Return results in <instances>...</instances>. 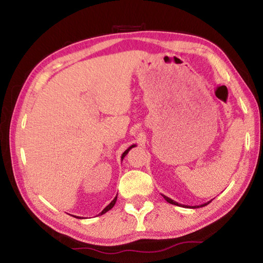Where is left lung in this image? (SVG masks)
Here are the masks:
<instances>
[{"mask_svg": "<svg viewBox=\"0 0 263 263\" xmlns=\"http://www.w3.org/2000/svg\"><path fill=\"white\" fill-rule=\"evenodd\" d=\"M163 196V198L166 199V201L168 202V203H171V204H174V205H177V206H181L182 204H180V203H177V202H175V201H173L172 198H169V197H167V196H164V195H162ZM211 202V201H210ZM210 202H206V203H204V204H201V205H197V206H186V205H182V206H185V208H193V209H196V208H202V206H205V205H208L209 203Z\"/></svg>", "mask_w": 263, "mask_h": 263, "instance_id": "1", "label": "left lung"}]
</instances>
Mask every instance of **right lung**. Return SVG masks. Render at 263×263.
<instances>
[{"label":"right lung","mask_w":263,"mask_h":263,"mask_svg":"<svg viewBox=\"0 0 263 263\" xmlns=\"http://www.w3.org/2000/svg\"><path fill=\"white\" fill-rule=\"evenodd\" d=\"M135 146H136V145H132V146H130V147H128V148L125 151V152H124V153L122 154V160H123L124 158H125V155L128 153V151H130L132 147H135ZM116 201H117V196H116V197L112 199V201H111V203L109 204V205H106V206L103 209V211H102V212L100 213V215H103V213H105V212H108L109 210H111V209H112V208H114V205L116 204ZM77 218H79V217H77Z\"/></svg>","instance_id":"add662e5"}]
</instances>
